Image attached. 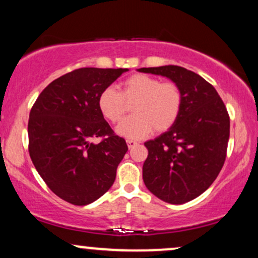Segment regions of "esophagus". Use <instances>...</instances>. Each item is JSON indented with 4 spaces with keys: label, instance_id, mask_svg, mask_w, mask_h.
<instances>
[{
    "label": "esophagus",
    "instance_id": "34e87169",
    "mask_svg": "<svg viewBox=\"0 0 258 258\" xmlns=\"http://www.w3.org/2000/svg\"><path fill=\"white\" fill-rule=\"evenodd\" d=\"M137 144L138 143L136 141H132V139H127V146H128L130 149H132V148L135 146H137Z\"/></svg>",
    "mask_w": 258,
    "mask_h": 258
}]
</instances>
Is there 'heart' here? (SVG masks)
Returning a JSON list of instances; mask_svg holds the SVG:
<instances>
[{
    "label": "heart",
    "mask_w": 258,
    "mask_h": 258,
    "mask_svg": "<svg viewBox=\"0 0 258 258\" xmlns=\"http://www.w3.org/2000/svg\"><path fill=\"white\" fill-rule=\"evenodd\" d=\"M127 103H133L132 116L123 120L117 133L128 139H141L150 132H164L173 126L180 114L183 94L172 81L160 82L147 74H133L123 80L120 92L106 87L98 97V108L112 123L122 120Z\"/></svg>",
    "instance_id": "obj_1"
}]
</instances>
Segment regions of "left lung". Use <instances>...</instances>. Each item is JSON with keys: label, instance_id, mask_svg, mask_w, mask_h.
<instances>
[{"label": "left lung", "instance_id": "obj_1", "mask_svg": "<svg viewBox=\"0 0 258 258\" xmlns=\"http://www.w3.org/2000/svg\"><path fill=\"white\" fill-rule=\"evenodd\" d=\"M138 72L166 76L183 94L173 126L144 143V184L165 203H188L214 183L226 161L230 127L227 108L214 86L185 68L165 65Z\"/></svg>", "mask_w": 258, "mask_h": 258}]
</instances>
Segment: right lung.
Segmentation results:
<instances>
[{
	"instance_id": "right-lung-1",
	"label": "right lung",
	"mask_w": 258,
	"mask_h": 258,
	"mask_svg": "<svg viewBox=\"0 0 258 258\" xmlns=\"http://www.w3.org/2000/svg\"><path fill=\"white\" fill-rule=\"evenodd\" d=\"M127 69L81 68L47 86L32 105L29 154L48 188L84 206L110 189L128 148L98 108V97ZM100 137L99 144L91 139Z\"/></svg>"
}]
</instances>
